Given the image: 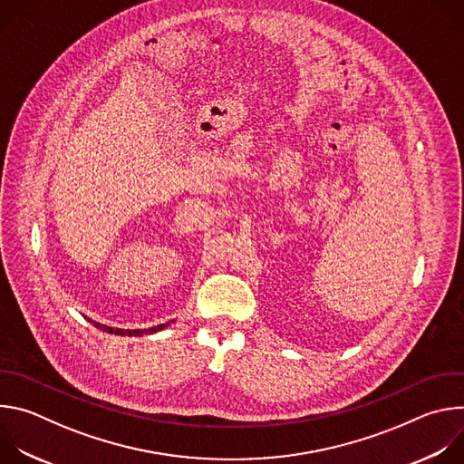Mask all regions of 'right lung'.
Here are the masks:
<instances>
[{
  "instance_id": "right-lung-1",
  "label": "right lung",
  "mask_w": 464,
  "mask_h": 464,
  "mask_svg": "<svg viewBox=\"0 0 464 464\" xmlns=\"http://www.w3.org/2000/svg\"><path fill=\"white\" fill-rule=\"evenodd\" d=\"M84 317H86V315H84ZM86 319H88L90 323H93V326L104 330V333H108V334H117V336H145V334H154V333H160V330L167 328L170 323H174V319H172V321H169V323H163V324H158V326H152V328H136V330H130V328H113V326H106V324L97 323V321H93V319H90V317H86Z\"/></svg>"
}]
</instances>
